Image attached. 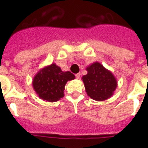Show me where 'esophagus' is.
<instances>
[{"label": "esophagus", "instance_id": "1", "mask_svg": "<svg viewBox=\"0 0 148 148\" xmlns=\"http://www.w3.org/2000/svg\"><path fill=\"white\" fill-rule=\"evenodd\" d=\"M80 75H81V73H77V74H75V78H80Z\"/></svg>", "mask_w": 148, "mask_h": 148}]
</instances>
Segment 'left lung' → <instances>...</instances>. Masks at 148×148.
Segmentation results:
<instances>
[{"instance_id": "1", "label": "left lung", "mask_w": 148, "mask_h": 148, "mask_svg": "<svg viewBox=\"0 0 148 148\" xmlns=\"http://www.w3.org/2000/svg\"><path fill=\"white\" fill-rule=\"evenodd\" d=\"M87 74L82 77L88 96L95 101H103L112 97L117 86V82L112 72L99 62L86 67Z\"/></svg>"}]
</instances>
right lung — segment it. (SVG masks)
I'll use <instances>...</instances> for the list:
<instances>
[{
    "label": "right lung",
    "mask_w": 148,
    "mask_h": 148,
    "mask_svg": "<svg viewBox=\"0 0 148 148\" xmlns=\"http://www.w3.org/2000/svg\"><path fill=\"white\" fill-rule=\"evenodd\" d=\"M75 79L70 71L63 72L56 64L41 69L33 79V87L38 96L48 102H56L64 97V86Z\"/></svg>",
    "instance_id": "add662e5"
}]
</instances>
